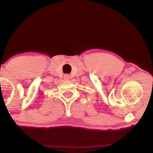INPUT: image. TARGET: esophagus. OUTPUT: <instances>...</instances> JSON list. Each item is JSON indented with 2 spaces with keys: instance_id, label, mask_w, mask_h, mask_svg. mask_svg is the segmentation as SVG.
Masks as SVG:
<instances>
[{
  "instance_id": "obj_1",
  "label": "esophagus",
  "mask_w": 153,
  "mask_h": 153,
  "mask_svg": "<svg viewBox=\"0 0 153 153\" xmlns=\"http://www.w3.org/2000/svg\"><path fill=\"white\" fill-rule=\"evenodd\" d=\"M64 78H65V80H68V79L70 78V76L68 75H65L64 76Z\"/></svg>"
}]
</instances>
